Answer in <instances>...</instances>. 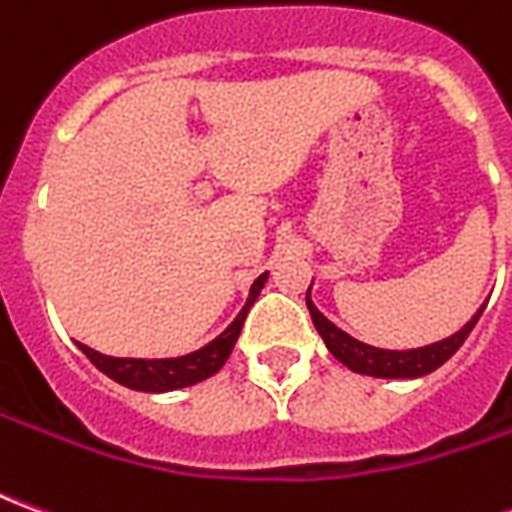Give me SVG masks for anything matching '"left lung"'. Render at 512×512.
Listing matches in <instances>:
<instances>
[{
  "label": "left lung",
  "mask_w": 512,
  "mask_h": 512,
  "mask_svg": "<svg viewBox=\"0 0 512 512\" xmlns=\"http://www.w3.org/2000/svg\"><path fill=\"white\" fill-rule=\"evenodd\" d=\"M307 310H310L312 323H315V329L323 337L326 348L332 351L334 359H340L354 373H365V376L376 378H417L433 373L436 367L444 365L461 348L463 340L474 329L477 318L483 315L485 304L474 312V318L463 326L461 332H455L447 340H441V343L414 348V351H384V348L359 343V340H354L351 334H345L343 329H337L329 318H323L321 312L315 310V304L310 301V290H307Z\"/></svg>",
  "instance_id": "obj_1"
}]
</instances>
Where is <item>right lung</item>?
I'll return each instance as SVG.
<instances>
[{
	"label": "right lung",
	"mask_w": 512,
	"mask_h": 512,
	"mask_svg": "<svg viewBox=\"0 0 512 512\" xmlns=\"http://www.w3.org/2000/svg\"><path fill=\"white\" fill-rule=\"evenodd\" d=\"M266 277L268 274H260L255 279V285L249 290V299H246L244 310L238 312V318L213 343H208L200 351H194V354L178 356V359H115V356L98 354V351H93V348H87L82 343H79V348H82L84 356L101 373L115 378L117 384L136 389V392H169V389H183V386L205 381L213 373H219L224 362H227V356L233 354V345L238 340V334H241L246 312H249V307L260 296V290L266 285Z\"/></svg>",
	"instance_id": "1"
}]
</instances>
